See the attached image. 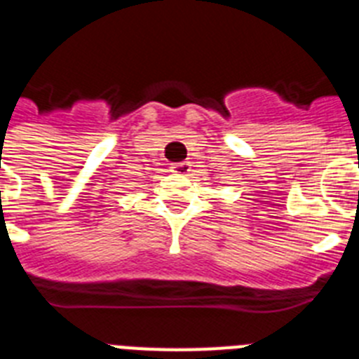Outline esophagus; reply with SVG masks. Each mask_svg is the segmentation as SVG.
Returning a JSON list of instances; mask_svg holds the SVG:
<instances>
[{"label": "esophagus", "instance_id": "esophagus-1", "mask_svg": "<svg viewBox=\"0 0 359 359\" xmlns=\"http://www.w3.org/2000/svg\"><path fill=\"white\" fill-rule=\"evenodd\" d=\"M174 172L182 174V176H189L192 172V163L190 161H180V163H174L172 165Z\"/></svg>", "mask_w": 359, "mask_h": 359}]
</instances>
